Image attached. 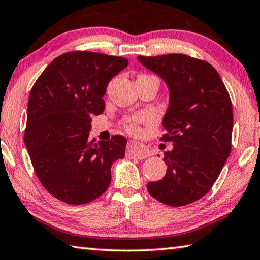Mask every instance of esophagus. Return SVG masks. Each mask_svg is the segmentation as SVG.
<instances>
[{
	"instance_id": "obj_1",
	"label": "esophagus",
	"mask_w": 260,
	"mask_h": 260,
	"mask_svg": "<svg viewBox=\"0 0 260 260\" xmlns=\"http://www.w3.org/2000/svg\"><path fill=\"white\" fill-rule=\"evenodd\" d=\"M127 153H129V155L131 157L138 158V160H143V158H146L147 156H149L148 148L145 146V145L134 142V140H130V142L127 143Z\"/></svg>"
}]
</instances>
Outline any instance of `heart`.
<instances>
[{
    "instance_id": "obj_1",
    "label": "heart",
    "mask_w": 260,
    "mask_h": 260,
    "mask_svg": "<svg viewBox=\"0 0 260 260\" xmlns=\"http://www.w3.org/2000/svg\"><path fill=\"white\" fill-rule=\"evenodd\" d=\"M138 77H154L151 75H139ZM148 116L146 115H142V116H135V117H131L129 120H126L125 122V126L129 133L131 134H137L138 133V123L140 122H144V121H147L148 120Z\"/></svg>"
}]
</instances>
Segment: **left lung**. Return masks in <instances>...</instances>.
Returning <instances> with one entry per match:
<instances>
[{"label":"left lung","instance_id":"1","mask_svg":"<svg viewBox=\"0 0 260 260\" xmlns=\"http://www.w3.org/2000/svg\"><path fill=\"white\" fill-rule=\"evenodd\" d=\"M138 60L166 82L169 106L163 117L174 148L165 153L167 174L147 184L161 203L181 207L204 197L219 177L231 153L233 109L230 94L210 63L183 53Z\"/></svg>","mask_w":260,"mask_h":260}]
</instances>
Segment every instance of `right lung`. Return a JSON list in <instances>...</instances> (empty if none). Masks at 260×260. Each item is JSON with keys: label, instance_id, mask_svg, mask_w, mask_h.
I'll list each match as a JSON object with an SVG mask.
<instances>
[{"label": "right lung", "instance_id": "obj_1", "mask_svg": "<svg viewBox=\"0 0 260 260\" xmlns=\"http://www.w3.org/2000/svg\"><path fill=\"white\" fill-rule=\"evenodd\" d=\"M127 59L89 51L67 52L50 62L30 90L24 142L41 184L67 204H85L106 192L111 168L126 139L89 140L92 115L105 109L108 82Z\"/></svg>", "mask_w": 260, "mask_h": 260}]
</instances>
